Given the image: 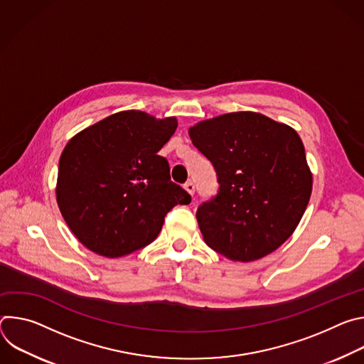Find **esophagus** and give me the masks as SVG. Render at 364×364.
Returning a JSON list of instances; mask_svg holds the SVG:
<instances>
[{
    "instance_id": "esophagus-1",
    "label": "esophagus",
    "mask_w": 364,
    "mask_h": 364,
    "mask_svg": "<svg viewBox=\"0 0 364 364\" xmlns=\"http://www.w3.org/2000/svg\"><path fill=\"white\" fill-rule=\"evenodd\" d=\"M184 188H186V191L188 193V194H194V191H196V186H194V183L193 181H187L186 184H184Z\"/></svg>"
}]
</instances>
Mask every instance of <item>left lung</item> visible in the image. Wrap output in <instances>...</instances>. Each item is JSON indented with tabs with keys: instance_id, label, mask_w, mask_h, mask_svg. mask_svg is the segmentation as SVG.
<instances>
[{
	"instance_id": "left-lung-1",
	"label": "left lung",
	"mask_w": 364,
	"mask_h": 364,
	"mask_svg": "<svg viewBox=\"0 0 364 364\" xmlns=\"http://www.w3.org/2000/svg\"><path fill=\"white\" fill-rule=\"evenodd\" d=\"M188 135L220 186L196 213L204 242L239 262L277 250L296 229L313 190L296 131L262 114L232 112L196 124Z\"/></svg>"
}]
</instances>
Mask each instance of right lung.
Returning a JSON list of instances; mask_svg holds the SVG:
<instances>
[{
    "instance_id": "1",
    "label": "right lung",
    "mask_w": 364,
    "mask_h": 364,
    "mask_svg": "<svg viewBox=\"0 0 364 364\" xmlns=\"http://www.w3.org/2000/svg\"><path fill=\"white\" fill-rule=\"evenodd\" d=\"M176 129L174 117L122 111L68 142L56 198L68 226L89 250L107 257L129 255L159 236L174 205L191 201L159 155Z\"/></svg>"
}]
</instances>
